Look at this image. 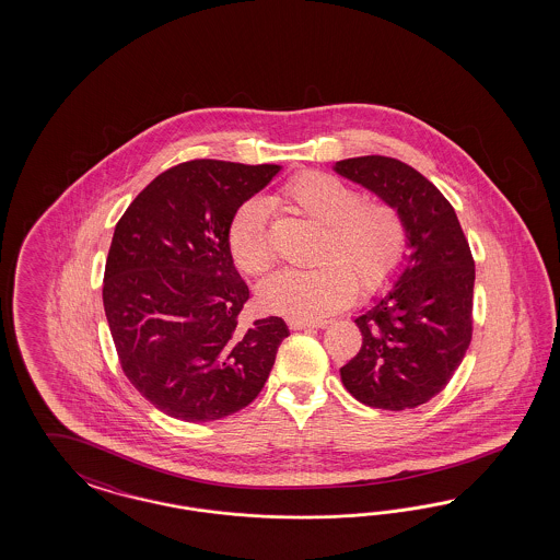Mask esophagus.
<instances>
[{
  "label": "esophagus",
  "instance_id": "obj_1",
  "mask_svg": "<svg viewBox=\"0 0 560 560\" xmlns=\"http://www.w3.org/2000/svg\"><path fill=\"white\" fill-rule=\"evenodd\" d=\"M328 323L330 320H326V318H291L289 326L300 330V328H324Z\"/></svg>",
  "mask_w": 560,
  "mask_h": 560
}]
</instances>
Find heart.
<instances>
[{
    "mask_svg": "<svg viewBox=\"0 0 560 560\" xmlns=\"http://www.w3.org/2000/svg\"><path fill=\"white\" fill-rule=\"evenodd\" d=\"M272 203L323 228L314 269L275 272L260 285V302L288 316H323L351 302L361 291L382 288L400 267L407 250V225L400 211L324 172H307L289 180ZM269 213L262 201L237 209L228 230V246L237 267L260 275L271 267Z\"/></svg>",
    "mask_w": 560,
    "mask_h": 560,
    "instance_id": "b5f03b06",
    "label": "heart"
}]
</instances>
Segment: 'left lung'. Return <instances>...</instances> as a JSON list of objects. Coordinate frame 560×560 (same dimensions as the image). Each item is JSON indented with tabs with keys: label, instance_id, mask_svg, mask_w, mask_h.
<instances>
[{
	"label": "left lung",
	"instance_id": "left-lung-1",
	"mask_svg": "<svg viewBox=\"0 0 560 560\" xmlns=\"http://www.w3.org/2000/svg\"><path fill=\"white\" fill-rule=\"evenodd\" d=\"M335 170L400 211L410 248L390 291L355 318L363 345L340 368L342 386L368 407H419L447 386L472 340L468 240L440 188L405 162L361 155Z\"/></svg>",
	"mask_w": 560,
	"mask_h": 560
}]
</instances>
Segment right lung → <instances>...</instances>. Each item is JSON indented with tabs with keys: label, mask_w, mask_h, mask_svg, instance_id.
Masks as SVG:
<instances>
[{
	"label": "right lung",
	"mask_w": 560,
	"mask_h": 560,
	"mask_svg": "<svg viewBox=\"0 0 560 560\" xmlns=\"http://www.w3.org/2000/svg\"><path fill=\"white\" fill-rule=\"evenodd\" d=\"M279 170L190 160L155 176L115 228L102 302L120 368L178 421L248 407L289 337L277 316L240 324L250 291L228 246L237 209Z\"/></svg>",
	"instance_id": "add662e5"
}]
</instances>
